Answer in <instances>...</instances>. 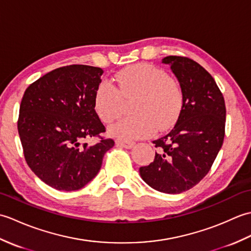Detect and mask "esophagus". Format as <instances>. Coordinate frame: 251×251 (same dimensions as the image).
<instances>
[{
    "instance_id": "obj_1",
    "label": "esophagus",
    "mask_w": 251,
    "mask_h": 251,
    "mask_svg": "<svg viewBox=\"0 0 251 251\" xmlns=\"http://www.w3.org/2000/svg\"><path fill=\"white\" fill-rule=\"evenodd\" d=\"M116 144L119 145V146H121V147L126 148V149H130V148H132L135 145L134 142L127 141V140H122V138H117Z\"/></svg>"
}]
</instances>
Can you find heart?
Segmentation results:
<instances>
[{
    "instance_id": "obj_1",
    "label": "heart",
    "mask_w": 251,
    "mask_h": 251,
    "mask_svg": "<svg viewBox=\"0 0 251 251\" xmlns=\"http://www.w3.org/2000/svg\"><path fill=\"white\" fill-rule=\"evenodd\" d=\"M117 88L103 81L94 93V108L105 124L124 114L126 102L132 103L134 114L109 127L115 136L143 138L157 130L164 131L175 124L183 105L179 82L163 70L149 63L127 66L116 74Z\"/></svg>"
}]
</instances>
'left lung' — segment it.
<instances>
[{"mask_svg":"<svg viewBox=\"0 0 251 251\" xmlns=\"http://www.w3.org/2000/svg\"><path fill=\"white\" fill-rule=\"evenodd\" d=\"M162 62L183 92V105L169 134L152 143L153 162L140 168L143 180L160 192L177 194L191 189L209 172L225 138L226 104L215 79L187 57L169 55Z\"/></svg>","mask_w":251,"mask_h":251,"instance_id":"left-lung-1","label":"left lung"}]
</instances>
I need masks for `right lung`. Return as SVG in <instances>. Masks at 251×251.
Wrapping results in <instances>:
<instances>
[{
    "label": "right lung",
    "instance_id": "right-lung-1",
    "mask_svg": "<svg viewBox=\"0 0 251 251\" xmlns=\"http://www.w3.org/2000/svg\"><path fill=\"white\" fill-rule=\"evenodd\" d=\"M102 74L96 66H62L31 83L21 100L18 133L25 159L41 180L57 190L85 187L115 145L102 137L105 126L94 108ZM92 137L100 140L89 145Z\"/></svg>",
    "mask_w": 251,
    "mask_h": 251
}]
</instances>
